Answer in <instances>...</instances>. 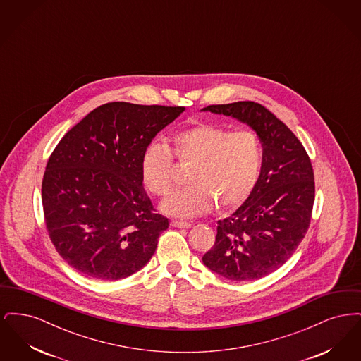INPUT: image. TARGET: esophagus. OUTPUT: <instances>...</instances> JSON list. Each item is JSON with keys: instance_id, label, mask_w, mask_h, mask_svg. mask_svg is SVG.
Segmentation results:
<instances>
[{"instance_id": "esophagus-1", "label": "esophagus", "mask_w": 361, "mask_h": 361, "mask_svg": "<svg viewBox=\"0 0 361 361\" xmlns=\"http://www.w3.org/2000/svg\"><path fill=\"white\" fill-rule=\"evenodd\" d=\"M173 227H178V228H189L192 224H189V222H183V221H172L171 222Z\"/></svg>"}]
</instances>
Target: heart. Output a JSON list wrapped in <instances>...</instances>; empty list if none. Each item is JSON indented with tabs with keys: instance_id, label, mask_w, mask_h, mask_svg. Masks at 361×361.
I'll return each mask as SVG.
<instances>
[{
	"instance_id": "b5f03b06",
	"label": "heart",
	"mask_w": 361,
	"mask_h": 361,
	"mask_svg": "<svg viewBox=\"0 0 361 361\" xmlns=\"http://www.w3.org/2000/svg\"><path fill=\"white\" fill-rule=\"evenodd\" d=\"M172 152L153 142L143 150L140 176L155 196H165L174 185L173 157L192 165L189 185L177 189L162 209L180 218L204 215L212 207L222 211L240 206L257 184L264 149L255 131H234L212 123H197L171 137Z\"/></svg>"
}]
</instances>
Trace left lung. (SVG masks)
Returning a JSON list of instances; mask_svg holds the SVG:
<instances>
[{"mask_svg": "<svg viewBox=\"0 0 361 361\" xmlns=\"http://www.w3.org/2000/svg\"><path fill=\"white\" fill-rule=\"evenodd\" d=\"M204 111L249 124L262 142L264 161L245 203L218 221L203 262L233 281L257 280L291 257L309 230L315 197L311 159L291 130L261 104H219Z\"/></svg>", "mask_w": 361, "mask_h": 361, "instance_id": "1", "label": "left lung"}]
</instances>
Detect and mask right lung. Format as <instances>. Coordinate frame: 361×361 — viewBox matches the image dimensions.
<instances>
[{
  "label": "right lung",
  "mask_w": 361,
  "mask_h": 361,
  "mask_svg": "<svg viewBox=\"0 0 361 361\" xmlns=\"http://www.w3.org/2000/svg\"><path fill=\"white\" fill-rule=\"evenodd\" d=\"M184 106H97L54 149L42 181L44 222L59 256L80 274L119 280L154 255L169 221L143 188L140 158Z\"/></svg>",
  "instance_id": "obj_1"
}]
</instances>
